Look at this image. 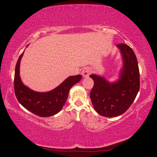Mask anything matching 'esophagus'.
I'll return each mask as SVG.
<instances>
[{
  "label": "esophagus",
  "mask_w": 157,
  "mask_h": 157,
  "mask_svg": "<svg viewBox=\"0 0 157 157\" xmlns=\"http://www.w3.org/2000/svg\"><path fill=\"white\" fill-rule=\"evenodd\" d=\"M90 73H91V70L90 68H88V67L84 68V69L82 71V75L84 78H88L90 74Z\"/></svg>",
  "instance_id": "1"
}]
</instances>
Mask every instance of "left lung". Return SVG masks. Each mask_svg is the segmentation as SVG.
<instances>
[{"label": "left lung", "instance_id": "8db88e82", "mask_svg": "<svg viewBox=\"0 0 157 157\" xmlns=\"http://www.w3.org/2000/svg\"><path fill=\"white\" fill-rule=\"evenodd\" d=\"M117 47L123 59L117 80L110 82L102 76L90 75L94 81L90 93L93 107L98 114L106 117H117L126 112L135 99L140 86L138 62L133 50L125 44Z\"/></svg>", "mask_w": 157, "mask_h": 157}]
</instances>
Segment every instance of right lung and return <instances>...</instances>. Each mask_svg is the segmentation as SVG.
<instances>
[{"label": "right lung", "instance_id": "1", "mask_svg": "<svg viewBox=\"0 0 157 157\" xmlns=\"http://www.w3.org/2000/svg\"><path fill=\"white\" fill-rule=\"evenodd\" d=\"M24 52L17 61L14 75V91L17 99L22 106L35 115L47 117L62 110L69 92L73 85L82 79L81 75L70 76L56 88L48 92H37L22 83L20 76V64Z\"/></svg>", "mask_w": 157, "mask_h": 157}]
</instances>
